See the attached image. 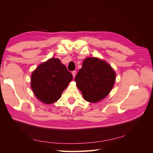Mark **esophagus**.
<instances>
[{
    "label": "esophagus",
    "instance_id": "obj_1",
    "mask_svg": "<svg viewBox=\"0 0 153 153\" xmlns=\"http://www.w3.org/2000/svg\"><path fill=\"white\" fill-rule=\"evenodd\" d=\"M76 71L75 70V71H72V75H73V78H75V76H76Z\"/></svg>",
    "mask_w": 153,
    "mask_h": 153
}]
</instances>
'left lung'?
Wrapping results in <instances>:
<instances>
[{
  "label": "left lung",
  "instance_id": "obj_1",
  "mask_svg": "<svg viewBox=\"0 0 153 153\" xmlns=\"http://www.w3.org/2000/svg\"><path fill=\"white\" fill-rule=\"evenodd\" d=\"M75 80L85 101L97 103L105 98L114 87L115 73L110 64L97 57H87Z\"/></svg>",
  "mask_w": 153,
  "mask_h": 153
}]
</instances>
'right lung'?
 I'll list each match as a JSON object with an SVG mask.
<instances>
[{
  "label": "right lung",
  "mask_w": 153,
  "mask_h": 153,
  "mask_svg": "<svg viewBox=\"0 0 153 153\" xmlns=\"http://www.w3.org/2000/svg\"><path fill=\"white\" fill-rule=\"evenodd\" d=\"M72 79V74L61 61L57 58H51L32 72L30 86L39 101L51 104L61 98Z\"/></svg>",
  "instance_id": "right-lung-1"
}]
</instances>
